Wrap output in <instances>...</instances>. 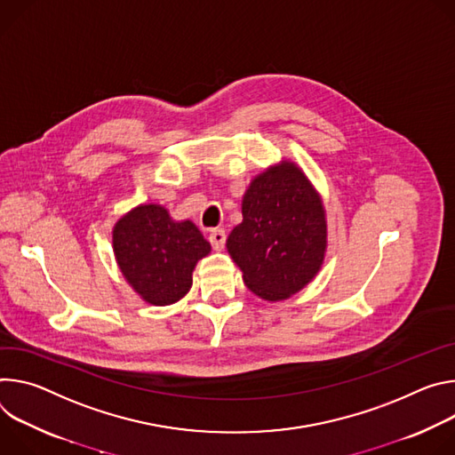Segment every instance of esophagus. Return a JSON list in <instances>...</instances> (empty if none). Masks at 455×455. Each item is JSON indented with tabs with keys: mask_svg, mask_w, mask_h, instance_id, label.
<instances>
[{
	"mask_svg": "<svg viewBox=\"0 0 455 455\" xmlns=\"http://www.w3.org/2000/svg\"><path fill=\"white\" fill-rule=\"evenodd\" d=\"M208 240H210L212 247L219 251V249H222V247H224V243H226V231H224L222 228H215V229H212V231H210Z\"/></svg>",
	"mask_w": 455,
	"mask_h": 455,
	"instance_id": "esophagus-1",
	"label": "esophagus"
}]
</instances>
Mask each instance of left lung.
Masks as SVG:
<instances>
[{"label":"left lung","mask_w":455,"mask_h":455,"mask_svg":"<svg viewBox=\"0 0 455 455\" xmlns=\"http://www.w3.org/2000/svg\"><path fill=\"white\" fill-rule=\"evenodd\" d=\"M242 215L226 245L245 285L271 301L304 289L327 245L325 212L307 177L291 163L267 170L245 191Z\"/></svg>","instance_id":"left-lung-1"}]
</instances>
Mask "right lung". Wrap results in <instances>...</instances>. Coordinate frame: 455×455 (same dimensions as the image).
<instances>
[{
    "label": "right lung",
    "instance_id": "add662e5",
    "mask_svg": "<svg viewBox=\"0 0 455 455\" xmlns=\"http://www.w3.org/2000/svg\"><path fill=\"white\" fill-rule=\"evenodd\" d=\"M210 242L189 220L173 222L163 206L144 204L114 229L117 264L130 285L151 306H170L191 287L196 262Z\"/></svg>",
    "mask_w": 455,
    "mask_h": 455
}]
</instances>
